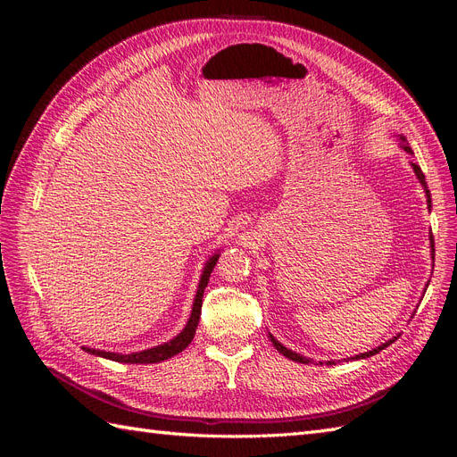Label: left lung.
I'll return each instance as SVG.
<instances>
[{
    "label": "left lung",
    "mask_w": 457,
    "mask_h": 457,
    "mask_svg": "<svg viewBox=\"0 0 457 457\" xmlns=\"http://www.w3.org/2000/svg\"><path fill=\"white\" fill-rule=\"evenodd\" d=\"M398 139H400V146H403L406 152H408V154H413V150L408 146V141H406V137H403V135H400L398 137ZM411 168H413V173H416L418 175V179H420V183L423 185V188H425V196H427V205L428 207H431V192H428V188H427V183H425V175H423V171H421V168H420V165H416V163H411ZM428 238H431V255H433V252H435V242H433V234H431V237H428ZM269 337H270V341H272V345H274V347H276V351H278L280 354H284L286 358H289V361H294V362H301V364H309L311 361H309V358H305V356H301V354H297V353H294V351H289V349H286L284 347V345L282 343H278V341H276L270 334H269ZM398 337H393V339H389V341H386V343H383V345H379V347H376V349H371L370 353H362V354H356L354 358H356V361H361V358H368V356H373V354H378L379 351H383L385 347H389V345L393 343V341H396ZM328 364H336V362H328Z\"/></svg>",
    "instance_id": "1"
}]
</instances>
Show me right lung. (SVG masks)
Segmentation results:
<instances>
[{
    "label": "right lung",
    "instance_id": "1",
    "mask_svg": "<svg viewBox=\"0 0 457 457\" xmlns=\"http://www.w3.org/2000/svg\"><path fill=\"white\" fill-rule=\"evenodd\" d=\"M217 259H219V253H215L213 257H210V261L205 262L204 272H202V278H200V284H198V292H196V297H195V305H192V312H190L188 322H187V326H185V329L181 331V334H179L177 337H173L171 341L163 343V345H158V347H152V349H146V351H141V353H131V354L106 353V351L89 349V347H81V349L87 351L89 354L103 356V358H108V361L123 362V364H154V362L168 361V358H171V356L179 354L181 351H185L188 345H190V341L195 339L196 328H198V322H200V314H202L204 289H205L207 282H210V274H212V270L217 265Z\"/></svg>",
    "mask_w": 457,
    "mask_h": 457
}]
</instances>
